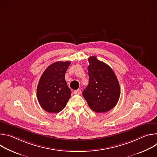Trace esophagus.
Listing matches in <instances>:
<instances>
[{
    "mask_svg": "<svg viewBox=\"0 0 157 157\" xmlns=\"http://www.w3.org/2000/svg\"><path fill=\"white\" fill-rule=\"evenodd\" d=\"M81 93V91L80 89H77V90L74 91V94H80Z\"/></svg>",
    "mask_w": 157,
    "mask_h": 157,
    "instance_id": "34e87169",
    "label": "esophagus"
}]
</instances>
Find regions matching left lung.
<instances>
[{
  "label": "left lung",
  "mask_w": 157,
  "mask_h": 157,
  "mask_svg": "<svg viewBox=\"0 0 157 157\" xmlns=\"http://www.w3.org/2000/svg\"><path fill=\"white\" fill-rule=\"evenodd\" d=\"M89 84L82 96L96 113H105L114 108L121 94L118 79L110 67L96 56L88 59Z\"/></svg>",
  "instance_id": "obj_1"
}]
</instances>
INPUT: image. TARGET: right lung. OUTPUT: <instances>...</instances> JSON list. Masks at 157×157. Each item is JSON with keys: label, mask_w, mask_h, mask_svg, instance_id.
<instances>
[{"label": "right lung", "mask_w": 157, "mask_h": 157, "mask_svg": "<svg viewBox=\"0 0 157 157\" xmlns=\"http://www.w3.org/2000/svg\"><path fill=\"white\" fill-rule=\"evenodd\" d=\"M70 61L55 62L42 74L36 89L41 107L48 113H58L66 105L71 91L65 81V73Z\"/></svg>", "instance_id": "obj_1"}]
</instances>
